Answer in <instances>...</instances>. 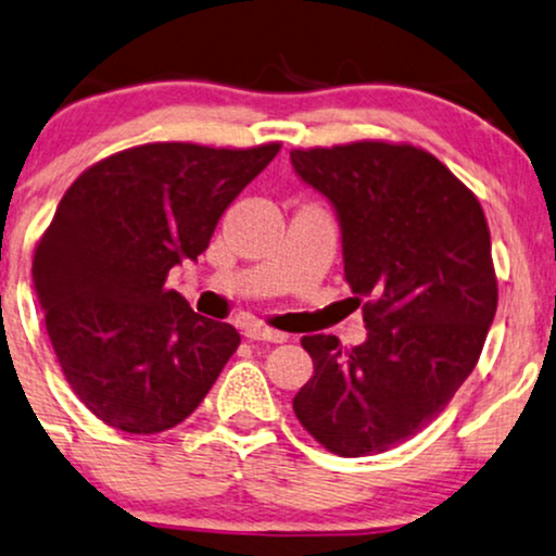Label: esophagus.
Segmentation results:
<instances>
[{
    "label": "esophagus",
    "mask_w": 556,
    "mask_h": 556,
    "mask_svg": "<svg viewBox=\"0 0 556 556\" xmlns=\"http://www.w3.org/2000/svg\"><path fill=\"white\" fill-rule=\"evenodd\" d=\"M245 337L251 339V342H274V344H282L287 339V333L277 331V329H269V326L264 324H249L245 326Z\"/></svg>",
    "instance_id": "1"
}]
</instances>
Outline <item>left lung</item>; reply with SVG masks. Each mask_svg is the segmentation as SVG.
I'll return each instance as SVG.
<instances>
[{
  "mask_svg": "<svg viewBox=\"0 0 556 556\" xmlns=\"http://www.w3.org/2000/svg\"><path fill=\"white\" fill-rule=\"evenodd\" d=\"M333 204L344 279L363 305L365 344L303 337L313 378L292 399L326 451L376 456L422 432L479 363L497 311L484 210L438 157L406 142L290 152Z\"/></svg>",
  "mask_w": 556,
  "mask_h": 556,
  "instance_id": "1",
  "label": "left lung"
}]
</instances>
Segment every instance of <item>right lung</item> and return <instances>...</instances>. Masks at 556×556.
Masks as SVG:
<instances>
[{
    "label": "right lung",
    "mask_w": 556,
    "mask_h": 556,
    "mask_svg": "<svg viewBox=\"0 0 556 556\" xmlns=\"http://www.w3.org/2000/svg\"><path fill=\"white\" fill-rule=\"evenodd\" d=\"M279 142H152L98 160L33 253V285L66 383L105 425L155 434L210 393L240 333L202 318L168 271L206 251L223 212Z\"/></svg>",
    "instance_id": "1"
}]
</instances>
